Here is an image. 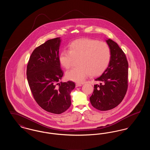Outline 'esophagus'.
Segmentation results:
<instances>
[{
	"label": "esophagus",
	"mask_w": 150,
	"mask_h": 150,
	"mask_svg": "<svg viewBox=\"0 0 150 150\" xmlns=\"http://www.w3.org/2000/svg\"><path fill=\"white\" fill-rule=\"evenodd\" d=\"M81 86H82V84H79V83H76V87Z\"/></svg>",
	"instance_id": "34e87169"
}]
</instances>
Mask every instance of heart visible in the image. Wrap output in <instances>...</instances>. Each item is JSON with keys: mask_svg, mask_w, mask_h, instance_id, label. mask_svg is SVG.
<instances>
[{"mask_svg": "<svg viewBox=\"0 0 150 150\" xmlns=\"http://www.w3.org/2000/svg\"><path fill=\"white\" fill-rule=\"evenodd\" d=\"M111 50L105 42L92 39H81L72 42L69 50H62L58 61L66 69L71 67L75 59L79 66L66 73V78L77 83H83L86 77L96 76L106 70L111 59Z\"/></svg>", "mask_w": 150, "mask_h": 150, "instance_id": "obj_1", "label": "heart"}]
</instances>
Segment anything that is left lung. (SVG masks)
Returning a JSON list of instances; mask_svg holds the SVG:
<instances>
[{"label":"left lung","instance_id":"8db88e82","mask_svg":"<svg viewBox=\"0 0 150 150\" xmlns=\"http://www.w3.org/2000/svg\"><path fill=\"white\" fill-rule=\"evenodd\" d=\"M106 42L111 50V59L107 69L95 79L100 83L94 86L90 97L92 105L100 111L110 110L119 105L128 86V62L125 54L111 39Z\"/></svg>","mask_w":150,"mask_h":150}]
</instances>
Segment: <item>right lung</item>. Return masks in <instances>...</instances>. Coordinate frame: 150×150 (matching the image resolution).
<instances>
[{
  "instance_id": "obj_1",
  "label": "right lung",
  "mask_w": 150,
  "mask_h": 150,
  "mask_svg": "<svg viewBox=\"0 0 150 150\" xmlns=\"http://www.w3.org/2000/svg\"><path fill=\"white\" fill-rule=\"evenodd\" d=\"M59 38L50 39L31 53L26 75L31 93L39 106L50 113L60 114L70 107V93L75 87L72 81L58 82L64 72L58 61Z\"/></svg>"
}]
</instances>
